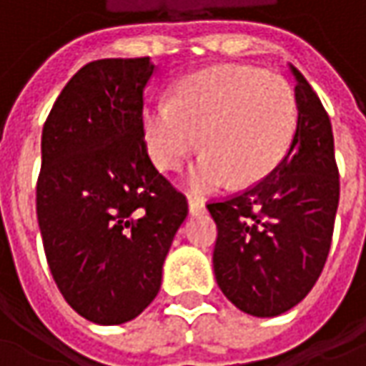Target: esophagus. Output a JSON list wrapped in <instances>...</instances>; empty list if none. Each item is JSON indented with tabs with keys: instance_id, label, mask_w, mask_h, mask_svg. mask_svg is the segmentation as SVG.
<instances>
[{
	"instance_id": "34e87169",
	"label": "esophagus",
	"mask_w": 366,
	"mask_h": 366,
	"mask_svg": "<svg viewBox=\"0 0 366 366\" xmlns=\"http://www.w3.org/2000/svg\"><path fill=\"white\" fill-rule=\"evenodd\" d=\"M204 200L202 198H196V196H190L188 198V210L192 212V214H200V212H204Z\"/></svg>"
}]
</instances>
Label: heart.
<instances>
[{
	"mask_svg": "<svg viewBox=\"0 0 366 366\" xmlns=\"http://www.w3.org/2000/svg\"><path fill=\"white\" fill-rule=\"evenodd\" d=\"M297 121L294 86L251 66L194 72L176 84L172 101H154L142 113L145 145L159 170L180 168L200 135L207 152L188 176L194 190L265 178L287 154Z\"/></svg>",
	"mask_w": 366,
	"mask_h": 366,
	"instance_id": "1",
	"label": "heart"
}]
</instances>
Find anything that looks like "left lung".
Masks as SVG:
<instances>
[{
	"mask_svg": "<svg viewBox=\"0 0 366 366\" xmlns=\"http://www.w3.org/2000/svg\"><path fill=\"white\" fill-rule=\"evenodd\" d=\"M300 121L285 158L259 182L207 207L217 222L212 265L222 294L251 316L294 308L320 277L340 196L330 117L304 74Z\"/></svg>",
	"mask_w": 366,
	"mask_h": 366,
	"instance_id": "obj_1",
	"label": "left lung"
}]
</instances>
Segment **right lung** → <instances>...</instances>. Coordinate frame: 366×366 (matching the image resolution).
I'll return each instance as SVG.
<instances>
[{"mask_svg": "<svg viewBox=\"0 0 366 366\" xmlns=\"http://www.w3.org/2000/svg\"><path fill=\"white\" fill-rule=\"evenodd\" d=\"M147 56L103 58L62 89L42 129L36 212L60 294L95 324H123L158 296L186 196L147 156Z\"/></svg>", "mask_w": 366, "mask_h": 366, "instance_id": "right-lung-1", "label": "right lung"}]
</instances>
